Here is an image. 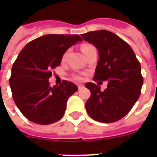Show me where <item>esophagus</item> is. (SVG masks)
Masks as SVG:
<instances>
[{
    "mask_svg": "<svg viewBox=\"0 0 157 157\" xmlns=\"http://www.w3.org/2000/svg\"><path fill=\"white\" fill-rule=\"evenodd\" d=\"M78 86L79 90H82V89L84 88L83 85H78V86Z\"/></svg>",
    "mask_w": 157,
    "mask_h": 157,
    "instance_id": "34e87169",
    "label": "esophagus"
}]
</instances>
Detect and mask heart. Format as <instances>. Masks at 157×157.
I'll list each match as a JSON object with an SVG mask.
<instances>
[{"instance_id": "obj_1", "label": "heart", "mask_w": 157, "mask_h": 157, "mask_svg": "<svg viewBox=\"0 0 157 157\" xmlns=\"http://www.w3.org/2000/svg\"><path fill=\"white\" fill-rule=\"evenodd\" d=\"M92 47H94V46H92L91 45H83L82 46H81V50H82V52H83V54H86L87 51H88L90 49H91ZM67 52H66L65 54H64L63 57H65L67 55ZM75 80H76V81H81V76H79V75H76V76H75Z\"/></svg>"}]
</instances>
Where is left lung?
<instances>
[{
	"mask_svg": "<svg viewBox=\"0 0 157 157\" xmlns=\"http://www.w3.org/2000/svg\"><path fill=\"white\" fill-rule=\"evenodd\" d=\"M81 37L98 50L94 81H108L103 91L98 85L86 84L91 93L86 111L98 122L117 121L129 113L141 94L144 78L140 63L129 44L109 31L90 32Z\"/></svg>",
	"mask_w": 157,
	"mask_h": 157,
	"instance_id": "8db88e82",
	"label": "left lung"
}]
</instances>
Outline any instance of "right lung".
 <instances>
[{"mask_svg": "<svg viewBox=\"0 0 157 157\" xmlns=\"http://www.w3.org/2000/svg\"><path fill=\"white\" fill-rule=\"evenodd\" d=\"M81 40L78 35L48 34L21 50L12 67L10 86L16 106L27 119L50 124L63 117L67 101L78 88L68 81L50 87L49 78L67 50Z\"/></svg>", "mask_w": 157, "mask_h": 157, "instance_id": "right-lung-1", "label": "right lung"}]
</instances>
